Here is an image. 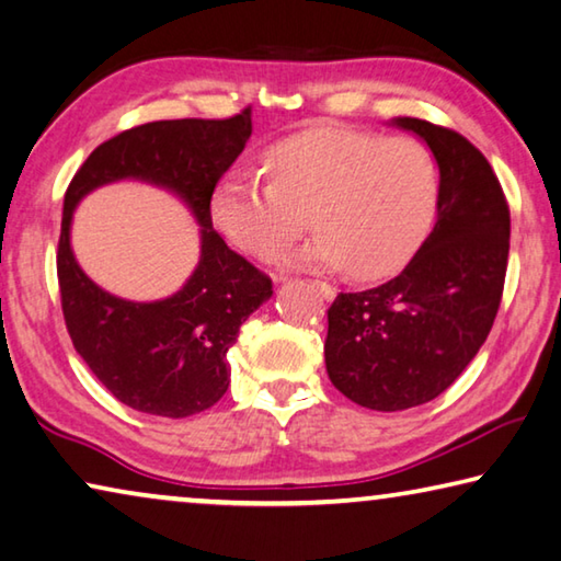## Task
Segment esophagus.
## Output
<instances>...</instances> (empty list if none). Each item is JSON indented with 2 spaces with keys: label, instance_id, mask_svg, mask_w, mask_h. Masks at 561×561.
I'll return each mask as SVG.
<instances>
[{
  "label": "esophagus",
  "instance_id": "esophagus-1",
  "mask_svg": "<svg viewBox=\"0 0 561 561\" xmlns=\"http://www.w3.org/2000/svg\"><path fill=\"white\" fill-rule=\"evenodd\" d=\"M313 286L318 288V293H320V296H323L325 300H333V298H335V288H333V286H328V283H323V280H313Z\"/></svg>",
  "mask_w": 561,
  "mask_h": 561
}]
</instances>
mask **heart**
<instances>
[{"label": "heart", "instance_id": "heart-1", "mask_svg": "<svg viewBox=\"0 0 561 561\" xmlns=\"http://www.w3.org/2000/svg\"><path fill=\"white\" fill-rule=\"evenodd\" d=\"M268 183L231 171L210 216L241 251L275 261L302 228L318 233L290 255L296 268H343L378 280L410 261L437 206V167L420 141L308 128L265 151Z\"/></svg>", "mask_w": 561, "mask_h": 561}]
</instances>
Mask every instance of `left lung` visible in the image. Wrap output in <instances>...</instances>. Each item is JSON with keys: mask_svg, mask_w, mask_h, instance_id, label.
<instances>
[{"mask_svg": "<svg viewBox=\"0 0 561 561\" xmlns=\"http://www.w3.org/2000/svg\"><path fill=\"white\" fill-rule=\"evenodd\" d=\"M439 169L437 220L405 271L328 308L330 382L357 405L394 412L435 400L488 341L510 255V206L490 161L453 128L394 118Z\"/></svg>", "mask_w": 561, "mask_h": 561, "instance_id": "1", "label": "left lung"}]
</instances>
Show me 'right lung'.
Returning <instances> with one entry per match:
<instances>
[{"instance_id": "add662e5", "label": "right lung", "mask_w": 561, "mask_h": 561, "mask_svg": "<svg viewBox=\"0 0 561 561\" xmlns=\"http://www.w3.org/2000/svg\"><path fill=\"white\" fill-rule=\"evenodd\" d=\"M251 106L228 118H173L116 134L89 153L64 194L57 275L64 323L89 370L124 405L159 417L214 408L231 382L226 363L245 318L273 283L214 231L210 196L251 139ZM136 178L173 190L202 224V261L171 299L134 304L101 291L70 253L72 208L104 182Z\"/></svg>"}]
</instances>
